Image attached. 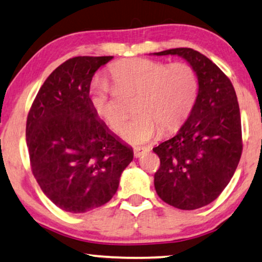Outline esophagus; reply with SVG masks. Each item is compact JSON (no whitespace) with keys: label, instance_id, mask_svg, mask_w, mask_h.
Segmentation results:
<instances>
[{"label":"esophagus","instance_id":"esophagus-1","mask_svg":"<svg viewBox=\"0 0 262 262\" xmlns=\"http://www.w3.org/2000/svg\"><path fill=\"white\" fill-rule=\"evenodd\" d=\"M148 151L147 148H141V147H138V148H134V156L135 158H140L143 153H146Z\"/></svg>","mask_w":262,"mask_h":262}]
</instances>
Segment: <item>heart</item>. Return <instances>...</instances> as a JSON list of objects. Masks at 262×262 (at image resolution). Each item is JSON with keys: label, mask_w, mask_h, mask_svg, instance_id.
<instances>
[{"label": "heart", "mask_w": 262, "mask_h": 262, "mask_svg": "<svg viewBox=\"0 0 262 262\" xmlns=\"http://www.w3.org/2000/svg\"><path fill=\"white\" fill-rule=\"evenodd\" d=\"M118 88L140 93L135 118L124 124V141L140 146L153 140L160 130H178L192 113L198 99L199 80L195 69L186 62H166L150 58L120 61L109 68ZM91 103L96 115L113 130L122 126L124 114L113 96L108 82L97 80L91 88Z\"/></svg>", "instance_id": "b5f03b06"}]
</instances>
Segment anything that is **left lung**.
I'll return each mask as SVG.
<instances>
[{"instance_id": "1", "label": "left lung", "mask_w": 262, "mask_h": 262, "mask_svg": "<svg viewBox=\"0 0 262 262\" xmlns=\"http://www.w3.org/2000/svg\"><path fill=\"white\" fill-rule=\"evenodd\" d=\"M154 55H178L195 69L198 99L178 134L153 151L160 158L154 175L162 201L183 210L213 202L231 181L243 153L241 118L231 80L208 57L190 48Z\"/></svg>"}]
</instances>
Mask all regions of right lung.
Masks as SVG:
<instances>
[{
  "label": "right lung",
  "mask_w": 262,
  "mask_h": 262,
  "mask_svg": "<svg viewBox=\"0 0 262 262\" xmlns=\"http://www.w3.org/2000/svg\"><path fill=\"white\" fill-rule=\"evenodd\" d=\"M113 56L69 58L47 77L27 119L31 170L47 198L69 213H85L114 196L133 149L94 112V74Z\"/></svg>",
  "instance_id": "add662e5"
}]
</instances>
